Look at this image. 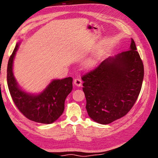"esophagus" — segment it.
I'll return each mask as SVG.
<instances>
[{"label":"esophagus","instance_id":"1","mask_svg":"<svg viewBox=\"0 0 158 158\" xmlns=\"http://www.w3.org/2000/svg\"><path fill=\"white\" fill-rule=\"evenodd\" d=\"M74 84L77 87H80L82 85V81L81 79H75L74 80Z\"/></svg>","mask_w":158,"mask_h":158}]
</instances>
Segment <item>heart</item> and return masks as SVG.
Masks as SVG:
<instances>
[{
	"label": "heart",
	"mask_w": 158,
	"mask_h": 158,
	"mask_svg": "<svg viewBox=\"0 0 158 158\" xmlns=\"http://www.w3.org/2000/svg\"><path fill=\"white\" fill-rule=\"evenodd\" d=\"M98 58L97 56H93L88 58L87 60H85L84 63V68L86 69H91L96 65V64L98 63Z\"/></svg>",
	"instance_id": "heart-1"
}]
</instances>
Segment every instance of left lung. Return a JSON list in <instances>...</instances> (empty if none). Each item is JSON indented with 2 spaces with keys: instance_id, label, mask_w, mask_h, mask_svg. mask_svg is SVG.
Returning a JSON list of instances; mask_svg holds the SVG:
<instances>
[{
  "instance_id": "left-lung-1",
  "label": "left lung",
  "mask_w": 158,
  "mask_h": 158,
  "mask_svg": "<svg viewBox=\"0 0 158 158\" xmlns=\"http://www.w3.org/2000/svg\"><path fill=\"white\" fill-rule=\"evenodd\" d=\"M143 65L131 39L127 51L109 57L83 76V90L89 117L102 125L126 115L141 91Z\"/></svg>"
}]
</instances>
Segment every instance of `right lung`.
<instances>
[{"instance_id": "right-lung-1", "label": "right lung", "mask_w": 158, "mask_h": 158, "mask_svg": "<svg viewBox=\"0 0 158 158\" xmlns=\"http://www.w3.org/2000/svg\"><path fill=\"white\" fill-rule=\"evenodd\" d=\"M21 42H19L7 64V81L10 95L15 105L31 121L51 124L62 115L65 100L73 90V78L53 79L39 93L25 91L19 86L13 73V63Z\"/></svg>"}]
</instances>
